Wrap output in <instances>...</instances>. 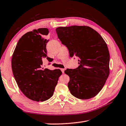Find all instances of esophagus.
I'll list each match as a JSON object with an SVG mask.
<instances>
[{"label":"esophagus","mask_w":126,"mask_h":126,"mask_svg":"<svg viewBox=\"0 0 126 126\" xmlns=\"http://www.w3.org/2000/svg\"><path fill=\"white\" fill-rule=\"evenodd\" d=\"M61 71H62V72L63 73H64V71H65L64 69H61Z\"/></svg>","instance_id":"1"}]
</instances>
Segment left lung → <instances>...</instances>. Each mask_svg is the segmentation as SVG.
Returning a JSON list of instances; mask_svg holds the SVG:
<instances>
[{
    "mask_svg": "<svg viewBox=\"0 0 126 126\" xmlns=\"http://www.w3.org/2000/svg\"><path fill=\"white\" fill-rule=\"evenodd\" d=\"M55 31L70 56L79 58L78 67L64 71L70 78V92L81 99L95 96L110 74V56L106 42L97 32L87 26L58 27Z\"/></svg>",
    "mask_w": 126,
    "mask_h": 126,
    "instance_id": "8db88e82",
    "label": "left lung"
}]
</instances>
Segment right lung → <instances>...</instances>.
Instances as JSON below:
<instances>
[{"label": "right lung", "instance_id": "add662e5", "mask_svg": "<svg viewBox=\"0 0 126 126\" xmlns=\"http://www.w3.org/2000/svg\"><path fill=\"white\" fill-rule=\"evenodd\" d=\"M49 33L47 28L33 30L19 40L12 59L13 73L19 88L29 99L37 102L49 99L54 93L60 69L51 71L42 68V58L47 57L44 38Z\"/></svg>", "mask_w": 126, "mask_h": 126}]
</instances>
